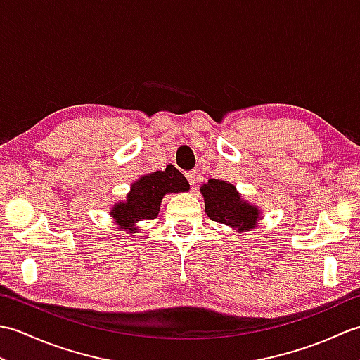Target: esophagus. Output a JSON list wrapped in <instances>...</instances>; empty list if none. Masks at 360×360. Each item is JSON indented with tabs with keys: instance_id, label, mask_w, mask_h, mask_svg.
I'll return each mask as SVG.
<instances>
[{
	"instance_id": "esophagus-1",
	"label": "esophagus",
	"mask_w": 360,
	"mask_h": 360,
	"mask_svg": "<svg viewBox=\"0 0 360 360\" xmlns=\"http://www.w3.org/2000/svg\"><path fill=\"white\" fill-rule=\"evenodd\" d=\"M186 178L188 181V184L192 186V188L196 186V181H198V173L196 172H187L186 173Z\"/></svg>"
}]
</instances>
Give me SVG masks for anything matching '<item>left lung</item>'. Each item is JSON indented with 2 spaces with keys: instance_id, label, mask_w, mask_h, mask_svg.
Instances as JSON below:
<instances>
[{
  "instance_id": "8db88e82",
  "label": "left lung",
  "mask_w": 360,
  "mask_h": 360,
  "mask_svg": "<svg viewBox=\"0 0 360 360\" xmlns=\"http://www.w3.org/2000/svg\"><path fill=\"white\" fill-rule=\"evenodd\" d=\"M201 193L204 196L205 212L212 221L238 231H249L255 227L259 218L258 209L250 205L236 192V188L227 181L209 179L207 184L201 186Z\"/></svg>"
}]
</instances>
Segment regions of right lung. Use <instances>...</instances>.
<instances>
[{
  "label": "right lung",
  "mask_w": 360,
  "mask_h": 360,
  "mask_svg": "<svg viewBox=\"0 0 360 360\" xmlns=\"http://www.w3.org/2000/svg\"><path fill=\"white\" fill-rule=\"evenodd\" d=\"M188 187L184 174L173 165H168L165 170L145 174L136 181L131 186V192L127 195V201L114 205L111 215L122 227L136 232V223L158 217L164 195L187 192Z\"/></svg>",
  "instance_id": "add662e5"
}]
</instances>
